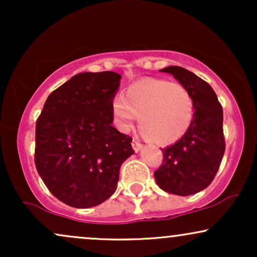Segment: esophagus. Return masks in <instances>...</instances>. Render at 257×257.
<instances>
[{"instance_id": "34e87169", "label": "esophagus", "mask_w": 257, "mask_h": 257, "mask_svg": "<svg viewBox=\"0 0 257 257\" xmlns=\"http://www.w3.org/2000/svg\"><path fill=\"white\" fill-rule=\"evenodd\" d=\"M132 146H133V150H134L135 152H139L140 151L141 149H143V144L140 143V141H138V140H133V143H132Z\"/></svg>"}]
</instances>
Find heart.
Here are the masks:
<instances>
[{
    "instance_id": "heart-1",
    "label": "heart",
    "mask_w": 257,
    "mask_h": 257,
    "mask_svg": "<svg viewBox=\"0 0 257 257\" xmlns=\"http://www.w3.org/2000/svg\"><path fill=\"white\" fill-rule=\"evenodd\" d=\"M112 112L123 131L134 126L139 116L141 131L153 143L169 145L180 140L192 124L194 100L191 91L175 79L145 77L117 94Z\"/></svg>"
}]
</instances>
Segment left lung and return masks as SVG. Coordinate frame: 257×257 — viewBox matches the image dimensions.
<instances>
[{"label": "left lung", "instance_id": "left-lung-1", "mask_svg": "<svg viewBox=\"0 0 257 257\" xmlns=\"http://www.w3.org/2000/svg\"><path fill=\"white\" fill-rule=\"evenodd\" d=\"M161 71L188 88L194 100V116L184 137L162 150L164 158L155 172L156 184L168 193L190 196L208 187L220 168L225 153L222 106L213 88L193 72L180 66Z\"/></svg>", "mask_w": 257, "mask_h": 257}]
</instances>
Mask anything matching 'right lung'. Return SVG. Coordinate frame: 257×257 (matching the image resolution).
Wrapping results in <instances>:
<instances>
[{"label": "right lung", "mask_w": 257, "mask_h": 257, "mask_svg": "<svg viewBox=\"0 0 257 257\" xmlns=\"http://www.w3.org/2000/svg\"><path fill=\"white\" fill-rule=\"evenodd\" d=\"M120 75L82 72L55 89L36 122L35 164L54 197L73 208L110 198L133 139L112 126Z\"/></svg>", "instance_id": "right-lung-1"}]
</instances>
